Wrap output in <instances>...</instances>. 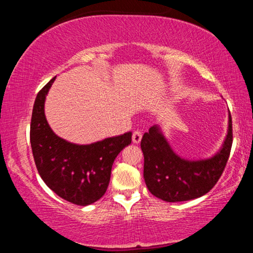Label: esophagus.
Returning a JSON list of instances; mask_svg holds the SVG:
<instances>
[{
	"mask_svg": "<svg viewBox=\"0 0 253 253\" xmlns=\"http://www.w3.org/2000/svg\"><path fill=\"white\" fill-rule=\"evenodd\" d=\"M140 139H142V132L139 130H135L132 132V142L135 144H138L140 142Z\"/></svg>",
	"mask_w": 253,
	"mask_h": 253,
	"instance_id": "obj_1",
	"label": "esophagus"
}]
</instances>
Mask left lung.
Returning a JSON list of instances; mask_svg holds the SVG:
<instances>
[{"label": "left lung", "instance_id": "1", "mask_svg": "<svg viewBox=\"0 0 253 253\" xmlns=\"http://www.w3.org/2000/svg\"><path fill=\"white\" fill-rule=\"evenodd\" d=\"M232 142L230 111L229 131L223 147L216 155L204 161L191 162L178 157L158 127H151L140 142L144 154V179L149 192L166 202H183L207 194L223 173Z\"/></svg>", "mask_w": 253, "mask_h": 253}]
</instances>
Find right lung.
Instances as JSON below:
<instances>
[{"label": "right lung", "mask_w": 253, "mask_h": 253, "mask_svg": "<svg viewBox=\"0 0 253 253\" xmlns=\"http://www.w3.org/2000/svg\"><path fill=\"white\" fill-rule=\"evenodd\" d=\"M51 79L34 101L30 142L34 163L46 186L60 198L76 205H88L106 193L115 158L131 143V132L90 145H75L51 130L44 116V99Z\"/></svg>", "instance_id": "1"}]
</instances>
